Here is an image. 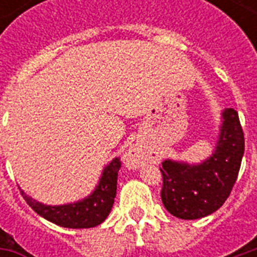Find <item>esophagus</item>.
I'll use <instances>...</instances> for the list:
<instances>
[{"mask_svg":"<svg viewBox=\"0 0 257 257\" xmlns=\"http://www.w3.org/2000/svg\"><path fill=\"white\" fill-rule=\"evenodd\" d=\"M145 160V150L136 145L131 146L128 150H126V153H125V156H123V161H125V164L131 168H138Z\"/></svg>","mask_w":257,"mask_h":257,"instance_id":"34e87169","label":"esophagus"}]
</instances>
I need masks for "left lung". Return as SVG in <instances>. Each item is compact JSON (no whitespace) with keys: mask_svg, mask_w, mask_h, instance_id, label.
Wrapping results in <instances>:
<instances>
[{"mask_svg":"<svg viewBox=\"0 0 257 257\" xmlns=\"http://www.w3.org/2000/svg\"><path fill=\"white\" fill-rule=\"evenodd\" d=\"M213 153L204 161L190 164L168 158L162 162L161 199L169 213L195 220L213 213L224 204L235 184L245 140L238 112L221 111Z\"/></svg>","mask_w":257,"mask_h":257,"instance_id":"left-lung-1","label":"left lung"}]
</instances>
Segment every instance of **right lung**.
Masks as SVG:
<instances>
[{"mask_svg": "<svg viewBox=\"0 0 257 257\" xmlns=\"http://www.w3.org/2000/svg\"><path fill=\"white\" fill-rule=\"evenodd\" d=\"M119 158L115 157L107 164L95 190L85 198L63 205H47L37 201L22 190V195L37 213L44 219L66 228H90L106 220L111 212L117 194Z\"/></svg>", "mask_w": 257, "mask_h": 257, "instance_id": "add662e5", "label": "right lung"}]
</instances>
